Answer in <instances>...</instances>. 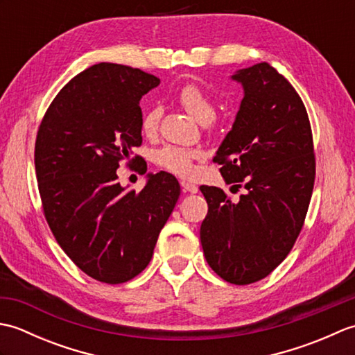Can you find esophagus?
<instances>
[{"instance_id":"1","label":"esophagus","mask_w":355,"mask_h":355,"mask_svg":"<svg viewBox=\"0 0 355 355\" xmlns=\"http://www.w3.org/2000/svg\"><path fill=\"white\" fill-rule=\"evenodd\" d=\"M180 184H182V189L183 192H189V193H197L198 192V187L192 184V183H187V182H180Z\"/></svg>"}]
</instances>
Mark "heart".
<instances>
[{"label":"heart","instance_id":"b5f03b06","mask_svg":"<svg viewBox=\"0 0 355 355\" xmlns=\"http://www.w3.org/2000/svg\"><path fill=\"white\" fill-rule=\"evenodd\" d=\"M177 101L189 114L200 123L206 125L212 122L216 114L215 102L207 92L197 84H186L177 94ZM162 112L158 108L148 110L141 117V132L146 137H154L158 132ZM205 158V150L200 148H183L175 145H166L154 155L155 163L162 169L178 177H191L195 172V162Z\"/></svg>","mask_w":355,"mask_h":355}]
</instances>
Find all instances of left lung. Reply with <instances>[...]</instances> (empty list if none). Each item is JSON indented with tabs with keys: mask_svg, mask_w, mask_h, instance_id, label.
<instances>
[{
	"mask_svg": "<svg viewBox=\"0 0 355 355\" xmlns=\"http://www.w3.org/2000/svg\"><path fill=\"white\" fill-rule=\"evenodd\" d=\"M244 99L214 162L245 195L232 201L220 187L201 186L207 215L200 238L206 261L235 285L268 276L299 236L310 206L315 157L305 105L296 89L267 62L232 76Z\"/></svg>",
	"mask_w": 355,
	"mask_h": 355,
	"instance_id": "obj_1",
	"label": "left lung"
}]
</instances>
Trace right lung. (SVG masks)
<instances>
[{
	"label": "right lung",
	"instance_id": "1",
	"mask_svg": "<svg viewBox=\"0 0 355 355\" xmlns=\"http://www.w3.org/2000/svg\"><path fill=\"white\" fill-rule=\"evenodd\" d=\"M158 84L132 67L96 64L58 93L37 130L45 220L67 256L105 284L128 282L146 268L180 197L168 172L149 173L139 193L117 182L119 163L141 145V96Z\"/></svg>",
	"mask_w": 355,
	"mask_h": 355
}]
</instances>
